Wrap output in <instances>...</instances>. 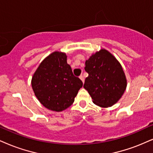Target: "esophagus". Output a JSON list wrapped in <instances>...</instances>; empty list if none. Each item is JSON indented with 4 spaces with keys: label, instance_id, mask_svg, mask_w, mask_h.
Segmentation results:
<instances>
[{
    "label": "esophagus",
    "instance_id": "34e87169",
    "mask_svg": "<svg viewBox=\"0 0 153 153\" xmlns=\"http://www.w3.org/2000/svg\"><path fill=\"white\" fill-rule=\"evenodd\" d=\"M79 78H80V79L83 82H84V76H83L82 74H81L80 76H79Z\"/></svg>",
    "mask_w": 153,
    "mask_h": 153
}]
</instances>
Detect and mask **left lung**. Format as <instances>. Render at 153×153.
<instances>
[{
  "label": "left lung",
  "instance_id": "left-lung-1",
  "mask_svg": "<svg viewBox=\"0 0 153 153\" xmlns=\"http://www.w3.org/2000/svg\"><path fill=\"white\" fill-rule=\"evenodd\" d=\"M84 69L88 74L84 84L96 105L110 107L121 98L127 81L121 65L105 50L90 56Z\"/></svg>",
  "mask_w": 153,
  "mask_h": 153
}]
</instances>
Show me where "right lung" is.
<instances>
[{"label":"right lung","instance_id":"right-lung-1","mask_svg":"<svg viewBox=\"0 0 153 153\" xmlns=\"http://www.w3.org/2000/svg\"><path fill=\"white\" fill-rule=\"evenodd\" d=\"M83 83L73 74L65 53L54 52L41 62L32 79L35 96L45 108L62 111L69 107Z\"/></svg>","mask_w":153,"mask_h":153}]
</instances>
